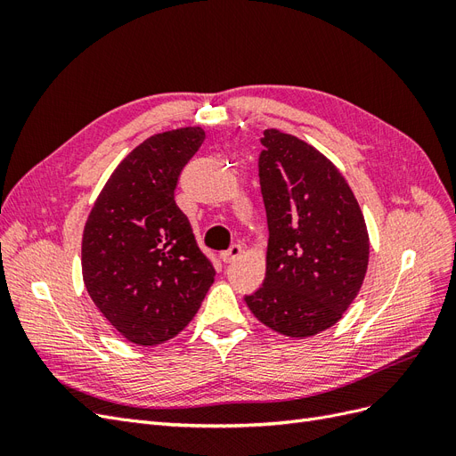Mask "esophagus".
I'll use <instances>...</instances> for the list:
<instances>
[{
    "label": "esophagus",
    "instance_id": "esophagus-1",
    "mask_svg": "<svg viewBox=\"0 0 456 456\" xmlns=\"http://www.w3.org/2000/svg\"><path fill=\"white\" fill-rule=\"evenodd\" d=\"M241 253H243V249H241V245H238V243H233L228 251H224L223 253V260L226 262V265H230V262H233V260H238L240 256H241Z\"/></svg>",
    "mask_w": 456,
    "mask_h": 456
}]
</instances>
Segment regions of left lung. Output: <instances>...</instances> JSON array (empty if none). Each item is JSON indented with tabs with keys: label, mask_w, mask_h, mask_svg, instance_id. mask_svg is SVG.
<instances>
[{
	"label": "left lung",
	"mask_w": 456,
	"mask_h": 456,
	"mask_svg": "<svg viewBox=\"0 0 456 456\" xmlns=\"http://www.w3.org/2000/svg\"><path fill=\"white\" fill-rule=\"evenodd\" d=\"M260 142L266 278L245 302L275 333L314 337L340 320L363 285L365 218L346 178L320 150L280 129H266Z\"/></svg>",
	"instance_id": "obj_1"
}]
</instances>
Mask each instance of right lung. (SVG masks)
Wrapping results in <instances>:
<instances>
[{
  "mask_svg": "<svg viewBox=\"0 0 456 456\" xmlns=\"http://www.w3.org/2000/svg\"><path fill=\"white\" fill-rule=\"evenodd\" d=\"M205 141L201 127L150 136L126 156L96 198L81 241L94 306L129 342L156 346L191 322L215 281L175 188Z\"/></svg>",
  "mask_w": 456,
  "mask_h": 456,
  "instance_id": "add662e5",
  "label": "right lung"
}]
</instances>
